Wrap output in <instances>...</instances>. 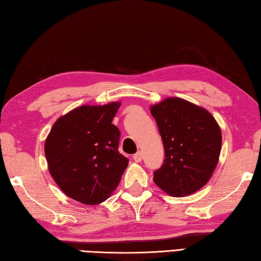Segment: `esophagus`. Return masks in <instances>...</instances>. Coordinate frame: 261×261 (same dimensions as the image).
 <instances>
[{
    "label": "esophagus",
    "instance_id": "1",
    "mask_svg": "<svg viewBox=\"0 0 261 261\" xmlns=\"http://www.w3.org/2000/svg\"><path fill=\"white\" fill-rule=\"evenodd\" d=\"M133 160H134L135 162H137V163H140V162L142 161V153L141 152H137L136 154L133 155Z\"/></svg>",
    "mask_w": 261,
    "mask_h": 261
}]
</instances>
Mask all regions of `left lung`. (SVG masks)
<instances>
[{"mask_svg": "<svg viewBox=\"0 0 261 261\" xmlns=\"http://www.w3.org/2000/svg\"><path fill=\"white\" fill-rule=\"evenodd\" d=\"M163 141L165 159L154 182L167 194L184 196L209 181L221 150V130L204 108L181 98L150 107Z\"/></svg>", "mask_w": 261, "mask_h": 261, "instance_id": "1", "label": "left lung"}]
</instances>
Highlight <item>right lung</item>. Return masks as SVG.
<instances>
[{"label":"right lung","mask_w":261,"mask_h":261,"mask_svg":"<svg viewBox=\"0 0 261 261\" xmlns=\"http://www.w3.org/2000/svg\"><path fill=\"white\" fill-rule=\"evenodd\" d=\"M120 102L82 106L58 119L45 141L49 171L69 198L95 205L109 198L128 165L113 118Z\"/></svg>","instance_id":"right-lung-1"}]
</instances>
